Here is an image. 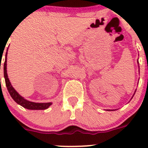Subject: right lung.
Returning <instances> with one entry per match:
<instances>
[{
	"label": "right lung",
	"mask_w": 148,
	"mask_h": 148,
	"mask_svg": "<svg viewBox=\"0 0 148 148\" xmlns=\"http://www.w3.org/2000/svg\"><path fill=\"white\" fill-rule=\"evenodd\" d=\"M8 51V49H7ZM7 52L5 53V60L3 64V70H4V78H5V85L8 89V92H9L10 95L11 97L13 98V100L15 101L17 104H20L21 106L23 107L24 108L28 109V110H46L47 109L49 106L51 104V102L48 103H36L29 102V101L26 100V99H23L19 94L16 92L14 89V88L12 86L11 84H10L9 79L8 78V74H7V70H6V66H7Z\"/></svg>",
	"instance_id": "add662e5"
}]
</instances>
